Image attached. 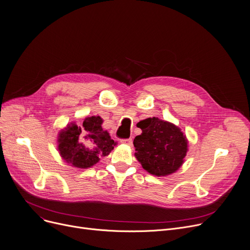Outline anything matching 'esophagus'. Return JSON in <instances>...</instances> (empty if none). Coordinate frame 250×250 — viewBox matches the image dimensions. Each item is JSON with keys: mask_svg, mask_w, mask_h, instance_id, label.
<instances>
[{"mask_svg": "<svg viewBox=\"0 0 250 250\" xmlns=\"http://www.w3.org/2000/svg\"><path fill=\"white\" fill-rule=\"evenodd\" d=\"M121 143L125 144V145H127V146H132L133 145V140L130 138L129 139H122Z\"/></svg>", "mask_w": 250, "mask_h": 250, "instance_id": "34e87169", "label": "esophagus"}]
</instances>
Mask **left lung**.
Returning <instances> with one entry per match:
<instances>
[{"instance_id":"obj_1","label":"left lung","mask_w":250,"mask_h":250,"mask_svg":"<svg viewBox=\"0 0 250 250\" xmlns=\"http://www.w3.org/2000/svg\"><path fill=\"white\" fill-rule=\"evenodd\" d=\"M137 126L142 134L134 140L135 156L143 168L156 176L175 172L188 152V141L179 127L158 117L141 121Z\"/></svg>"}]
</instances>
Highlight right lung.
<instances>
[{
	"mask_svg": "<svg viewBox=\"0 0 250 250\" xmlns=\"http://www.w3.org/2000/svg\"><path fill=\"white\" fill-rule=\"evenodd\" d=\"M100 116L86 117L83 125L71 124L59 135V151L62 159L78 168H89L101 157L107 156L115 145L106 130L102 129Z\"/></svg>",
	"mask_w": 250,
	"mask_h": 250,
	"instance_id": "1",
	"label": "right lung"
}]
</instances>
